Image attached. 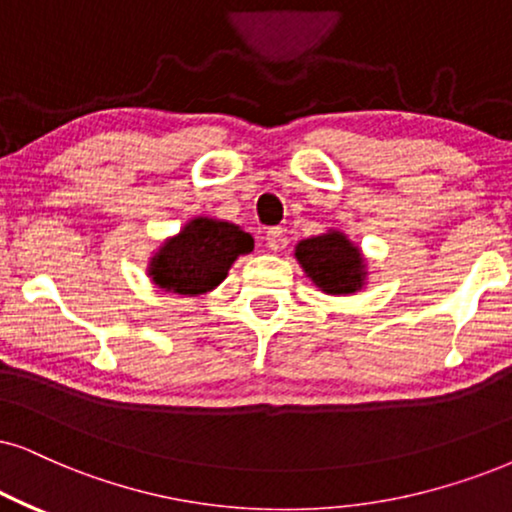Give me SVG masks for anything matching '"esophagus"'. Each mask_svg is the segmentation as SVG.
<instances>
[{
  "label": "esophagus",
  "mask_w": 512,
  "mask_h": 512,
  "mask_svg": "<svg viewBox=\"0 0 512 512\" xmlns=\"http://www.w3.org/2000/svg\"><path fill=\"white\" fill-rule=\"evenodd\" d=\"M288 245V238H286V231L281 229V226H274V229L267 231V248L269 250H281Z\"/></svg>",
  "instance_id": "obj_1"
}]
</instances>
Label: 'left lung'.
<instances>
[{"label": "left lung", "mask_w": 512, "mask_h": 512, "mask_svg": "<svg viewBox=\"0 0 512 512\" xmlns=\"http://www.w3.org/2000/svg\"><path fill=\"white\" fill-rule=\"evenodd\" d=\"M304 274L328 295H352L361 290L366 278L364 257L340 231L307 238L295 248Z\"/></svg>", "instance_id": "left-lung-1"}]
</instances>
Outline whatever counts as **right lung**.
I'll return each instance as SVG.
<instances>
[{"instance_id":"obj_1","label":"right lung","mask_w":512,"mask_h":512,"mask_svg":"<svg viewBox=\"0 0 512 512\" xmlns=\"http://www.w3.org/2000/svg\"><path fill=\"white\" fill-rule=\"evenodd\" d=\"M252 248H255V241L241 226L196 217L177 236L165 241L148 271L155 286L163 290L179 295H200L219 286L236 257Z\"/></svg>"}]
</instances>
